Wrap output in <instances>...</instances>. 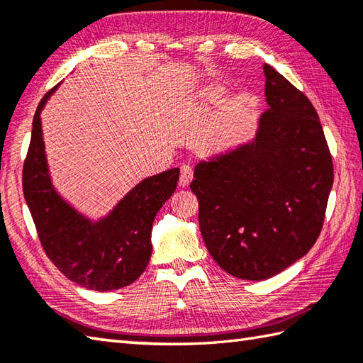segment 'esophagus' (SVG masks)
Wrapping results in <instances>:
<instances>
[{
	"label": "esophagus",
	"instance_id": "esophagus-1",
	"mask_svg": "<svg viewBox=\"0 0 363 363\" xmlns=\"http://www.w3.org/2000/svg\"><path fill=\"white\" fill-rule=\"evenodd\" d=\"M194 179V168H191L190 165L184 164L181 167V174H179V186L182 187H187L190 181Z\"/></svg>",
	"mask_w": 363,
	"mask_h": 363
}]
</instances>
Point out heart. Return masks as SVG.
Instances as JSON below:
<instances>
[{
    "label": "heart",
    "mask_w": 363,
    "mask_h": 363,
    "mask_svg": "<svg viewBox=\"0 0 363 363\" xmlns=\"http://www.w3.org/2000/svg\"><path fill=\"white\" fill-rule=\"evenodd\" d=\"M203 98H206V99H217L220 95H221V90L220 89H217V87H207L206 90H203Z\"/></svg>",
    "instance_id": "1"
}]
</instances>
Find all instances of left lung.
I'll return each instance as SVG.
<instances>
[{
	"label": "left lung",
	"instance_id": "8db88e82",
	"mask_svg": "<svg viewBox=\"0 0 363 363\" xmlns=\"http://www.w3.org/2000/svg\"><path fill=\"white\" fill-rule=\"evenodd\" d=\"M268 109L254 140L195 167L203 240L235 277L264 281L317 242L334 184L329 146L315 107L264 65Z\"/></svg>",
	"mask_w": 363,
	"mask_h": 363
}]
</instances>
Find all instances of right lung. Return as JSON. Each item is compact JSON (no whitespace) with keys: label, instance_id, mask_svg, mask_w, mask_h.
I'll return each instance as SVG.
<instances>
[{"label":"right lung","instance_id":"add662e5","mask_svg":"<svg viewBox=\"0 0 363 363\" xmlns=\"http://www.w3.org/2000/svg\"><path fill=\"white\" fill-rule=\"evenodd\" d=\"M57 87L42 98L34 115L23 165V194L46 256L59 272L89 290H118L148 267L152 221L174 194L179 168L146 177L104 218L84 217L54 189L46 164L40 112Z\"/></svg>","mask_w":363,"mask_h":363}]
</instances>
